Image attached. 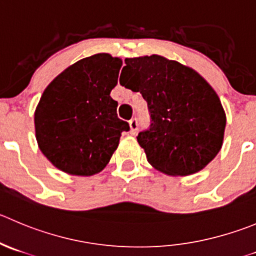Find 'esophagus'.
Instances as JSON below:
<instances>
[{"label":"esophagus","instance_id":"1","mask_svg":"<svg viewBox=\"0 0 256 256\" xmlns=\"http://www.w3.org/2000/svg\"><path fill=\"white\" fill-rule=\"evenodd\" d=\"M130 134H136L138 132V122L137 119L133 118L130 120Z\"/></svg>","mask_w":256,"mask_h":256}]
</instances>
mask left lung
Masks as SVG:
<instances>
[{
	"label": "left lung",
	"instance_id": "left-lung-1",
	"mask_svg": "<svg viewBox=\"0 0 256 256\" xmlns=\"http://www.w3.org/2000/svg\"><path fill=\"white\" fill-rule=\"evenodd\" d=\"M124 62L119 82L142 94L150 116L137 137L148 162L170 176L205 168L220 152L226 126L215 90L194 69L160 55Z\"/></svg>",
	"mask_w": 256,
	"mask_h": 256
}]
</instances>
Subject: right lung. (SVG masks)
<instances>
[{"mask_svg":"<svg viewBox=\"0 0 256 256\" xmlns=\"http://www.w3.org/2000/svg\"><path fill=\"white\" fill-rule=\"evenodd\" d=\"M122 60L96 54L58 75L44 90L35 110L38 148L56 168L93 176L110 160L130 124L116 116L110 92Z\"/></svg>","mask_w":256,"mask_h":256,"instance_id":"add662e5","label":"right lung"}]
</instances>
